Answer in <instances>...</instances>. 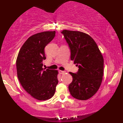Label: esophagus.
Returning <instances> with one entry per match:
<instances>
[{"instance_id": "obj_1", "label": "esophagus", "mask_w": 123, "mask_h": 123, "mask_svg": "<svg viewBox=\"0 0 123 123\" xmlns=\"http://www.w3.org/2000/svg\"><path fill=\"white\" fill-rule=\"evenodd\" d=\"M65 72H66L65 71H63V70H60V71H59V73H60V74H64Z\"/></svg>"}]
</instances>
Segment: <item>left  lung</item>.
Masks as SVG:
<instances>
[{
	"label": "left lung",
	"instance_id": "1",
	"mask_svg": "<svg viewBox=\"0 0 123 123\" xmlns=\"http://www.w3.org/2000/svg\"><path fill=\"white\" fill-rule=\"evenodd\" d=\"M71 51L70 59L78 66L76 73L69 72L73 77L69 86L71 95L79 100L94 96L102 83L104 58L96 42L90 35L80 31L63 30Z\"/></svg>",
	"mask_w": 123,
	"mask_h": 123
}]
</instances>
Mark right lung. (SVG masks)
Listing matches in <instances>:
<instances>
[{"instance_id": "1", "label": "right lung", "mask_w": 123, "mask_h": 123, "mask_svg": "<svg viewBox=\"0 0 123 123\" xmlns=\"http://www.w3.org/2000/svg\"><path fill=\"white\" fill-rule=\"evenodd\" d=\"M55 31L35 34L25 41L16 61L18 80L25 91L39 101L49 99L54 95L58 80L57 70L44 69V47L54 39Z\"/></svg>"}]
</instances>
